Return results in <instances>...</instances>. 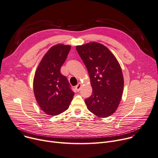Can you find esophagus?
<instances>
[{
	"label": "esophagus",
	"mask_w": 158,
	"mask_h": 158,
	"mask_svg": "<svg viewBox=\"0 0 158 158\" xmlns=\"http://www.w3.org/2000/svg\"><path fill=\"white\" fill-rule=\"evenodd\" d=\"M81 87H82V84H81V82H79V83L78 84V85L76 86V90H77V91H79L81 89Z\"/></svg>",
	"instance_id": "obj_1"
}]
</instances>
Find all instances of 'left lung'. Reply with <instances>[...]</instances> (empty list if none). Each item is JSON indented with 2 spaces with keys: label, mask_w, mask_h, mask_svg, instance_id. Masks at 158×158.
Returning <instances> with one entry per match:
<instances>
[{
  "label": "left lung",
  "mask_w": 158,
  "mask_h": 158,
  "mask_svg": "<svg viewBox=\"0 0 158 158\" xmlns=\"http://www.w3.org/2000/svg\"><path fill=\"white\" fill-rule=\"evenodd\" d=\"M86 67L93 88L85 99L88 109L97 116L107 118L120 103L124 87L122 70L109 49L102 44L90 43L76 46Z\"/></svg>",
  "instance_id": "8db88e82"
}]
</instances>
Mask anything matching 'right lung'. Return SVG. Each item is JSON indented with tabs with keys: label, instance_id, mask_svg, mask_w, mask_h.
<instances>
[{
	"label": "right lung",
	"instance_id": "add662e5",
	"mask_svg": "<svg viewBox=\"0 0 158 158\" xmlns=\"http://www.w3.org/2000/svg\"><path fill=\"white\" fill-rule=\"evenodd\" d=\"M70 46L51 48L40 61L34 79V91L40 108L46 114L57 115L68 109L74 95L67 78L60 72Z\"/></svg>",
	"mask_w": 158,
	"mask_h": 158
}]
</instances>
